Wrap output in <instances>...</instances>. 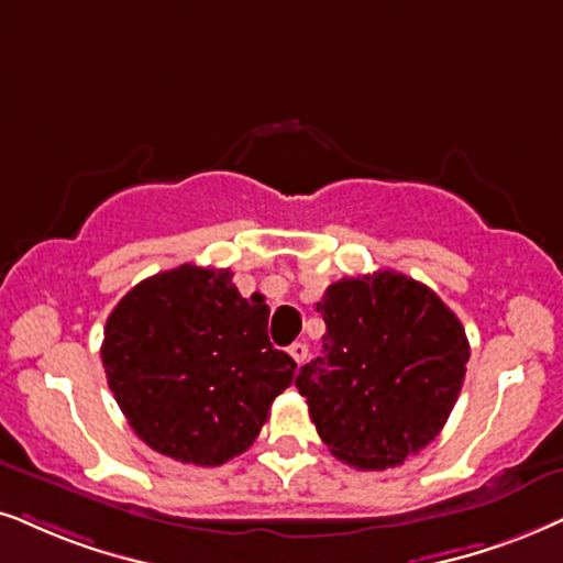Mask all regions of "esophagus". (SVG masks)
Instances as JSON below:
<instances>
[{
  "label": "esophagus",
  "mask_w": 563,
  "mask_h": 563,
  "mask_svg": "<svg viewBox=\"0 0 563 563\" xmlns=\"http://www.w3.org/2000/svg\"><path fill=\"white\" fill-rule=\"evenodd\" d=\"M288 353H290V358H294L296 364L301 366L306 361V355H309V347H306V343H294L288 347Z\"/></svg>",
  "instance_id": "34e87169"
}]
</instances>
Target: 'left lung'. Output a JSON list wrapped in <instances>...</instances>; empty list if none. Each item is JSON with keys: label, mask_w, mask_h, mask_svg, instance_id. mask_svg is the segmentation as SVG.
Segmentation results:
<instances>
[{"label": "left lung", "mask_w": 563, "mask_h": 563, "mask_svg": "<svg viewBox=\"0 0 563 563\" xmlns=\"http://www.w3.org/2000/svg\"><path fill=\"white\" fill-rule=\"evenodd\" d=\"M317 311L322 355L301 366L296 387L319 437L358 471L402 465L457 402L465 327L429 286L393 269L332 283Z\"/></svg>", "instance_id": "left-lung-1"}]
</instances>
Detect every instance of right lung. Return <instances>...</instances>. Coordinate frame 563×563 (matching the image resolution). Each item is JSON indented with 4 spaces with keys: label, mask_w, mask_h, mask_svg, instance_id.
<instances>
[{
    "label": "right lung",
    "mask_w": 563,
    "mask_h": 563,
    "mask_svg": "<svg viewBox=\"0 0 563 563\" xmlns=\"http://www.w3.org/2000/svg\"><path fill=\"white\" fill-rule=\"evenodd\" d=\"M231 277L197 265L147 277L103 330L106 379L132 431L187 465L246 452L296 374L267 338L269 306L241 298Z\"/></svg>",
    "instance_id": "right-lung-1"
}]
</instances>
